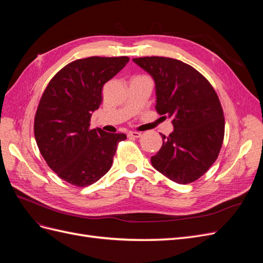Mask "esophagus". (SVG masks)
Returning <instances> with one entry per match:
<instances>
[{
    "mask_svg": "<svg viewBox=\"0 0 263 263\" xmlns=\"http://www.w3.org/2000/svg\"><path fill=\"white\" fill-rule=\"evenodd\" d=\"M128 137H129V138H139V137H141V133H138V132H129V133H128Z\"/></svg>",
    "mask_w": 263,
    "mask_h": 263,
    "instance_id": "obj_1",
    "label": "esophagus"
}]
</instances>
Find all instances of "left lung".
<instances>
[{
    "mask_svg": "<svg viewBox=\"0 0 263 263\" xmlns=\"http://www.w3.org/2000/svg\"><path fill=\"white\" fill-rule=\"evenodd\" d=\"M133 61L153 77L156 109L170 117L174 129L162 137L151 157L154 168L170 180L194 182L216 161L225 134V118L214 87L193 67L177 59L141 57Z\"/></svg>",
    "mask_w": 263,
    "mask_h": 263,
    "instance_id": "1",
    "label": "left lung"
}]
</instances>
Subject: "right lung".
Listing matches in <instances>:
<instances>
[{
	"instance_id": "obj_1",
	"label": "right lung",
	"mask_w": 263,
	"mask_h": 263,
	"mask_svg": "<svg viewBox=\"0 0 263 263\" xmlns=\"http://www.w3.org/2000/svg\"><path fill=\"white\" fill-rule=\"evenodd\" d=\"M128 57H89L68 63L51 79L39 101L34 134L49 168L76 186L100 180L110 169L125 134L90 129L102 89Z\"/></svg>"
}]
</instances>
